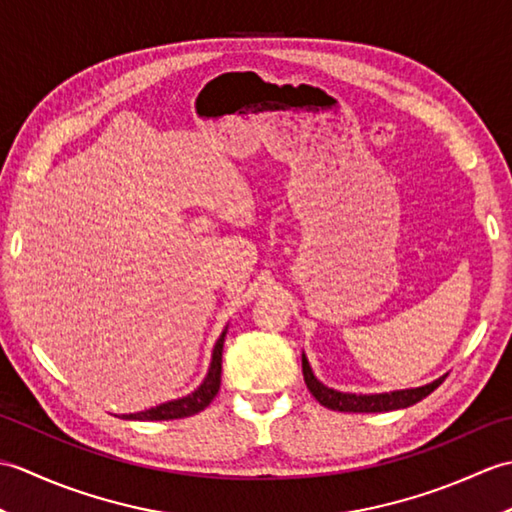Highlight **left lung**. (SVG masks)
<instances>
[{
  "label": "left lung",
  "mask_w": 512,
  "mask_h": 512,
  "mask_svg": "<svg viewBox=\"0 0 512 512\" xmlns=\"http://www.w3.org/2000/svg\"><path fill=\"white\" fill-rule=\"evenodd\" d=\"M303 365V380L310 389V394L317 398L323 407L334 409V411H354V413H378V411H394V409H405L416 405L418 400L427 398L433 389L442 385V378L433 380L429 385L413 387V389H398V391H385V394H343V391H336L325 387L317 376L312 374V367L308 363L306 354L301 356Z\"/></svg>",
  "instance_id": "8db88e82"
}]
</instances>
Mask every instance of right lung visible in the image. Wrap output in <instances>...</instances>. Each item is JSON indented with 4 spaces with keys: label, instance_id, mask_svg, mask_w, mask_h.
I'll return each mask as SVG.
<instances>
[{
    "label": "right lung",
    "instance_id": "obj_1",
    "mask_svg": "<svg viewBox=\"0 0 512 512\" xmlns=\"http://www.w3.org/2000/svg\"><path fill=\"white\" fill-rule=\"evenodd\" d=\"M224 336H226V328H224V332L220 334V339H217V343L213 347L209 374H206V378L202 380V385L198 389L191 391L189 396L162 402V405H156V407L138 411V413H129V416H123V418L125 420H176V418H189V416H193V413H198V411L209 407L217 391H220Z\"/></svg>",
    "mask_w": 512,
    "mask_h": 512
}]
</instances>
